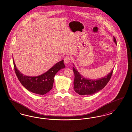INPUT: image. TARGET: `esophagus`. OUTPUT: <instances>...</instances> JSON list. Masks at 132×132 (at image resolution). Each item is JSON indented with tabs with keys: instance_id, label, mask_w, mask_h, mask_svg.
I'll return each instance as SVG.
<instances>
[{
	"instance_id": "esophagus-1",
	"label": "esophagus",
	"mask_w": 132,
	"mask_h": 132,
	"mask_svg": "<svg viewBox=\"0 0 132 132\" xmlns=\"http://www.w3.org/2000/svg\"><path fill=\"white\" fill-rule=\"evenodd\" d=\"M71 60V57L70 56H66L64 58V62L65 63H66V64H68L69 62H70Z\"/></svg>"
}]
</instances>
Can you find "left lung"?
<instances>
[{
	"instance_id": "obj_1",
	"label": "left lung",
	"mask_w": 132,
	"mask_h": 132,
	"mask_svg": "<svg viewBox=\"0 0 132 132\" xmlns=\"http://www.w3.org/2000/svg\"><path fill=\"white\" fill-rule=\"evenodd\" d=\"M114 41L117 44L116 39L114 37ZM75 75L74 81V89L77 93L80 95L93 94L99 92L104 88L110 81L113 73V69L107 75L98 80H89L85 78L73 67Z\"/></svg>"
}]
</instances>
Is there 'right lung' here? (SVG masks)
Masks as SVG:
<instances>
[{"label": "right lung", "instance_id": "obj_1", "mask_svg": "<svg viewBox=\"0 0 132 132\" xmlns=\"http://www.w3.org/2000/svg\"><path fill=\"white\" fill-rule=\"evenodd\" d=\"M13 64L16 75L21 84L32 93L41 95L46 94L52 88L55 74L60 69L65 68L63 60H62L55 64L48 71L41 75L29 77L20 72L14 62Z\"/></svg>", "mask_w": 132, "mask_h": 132}]
</instances>
